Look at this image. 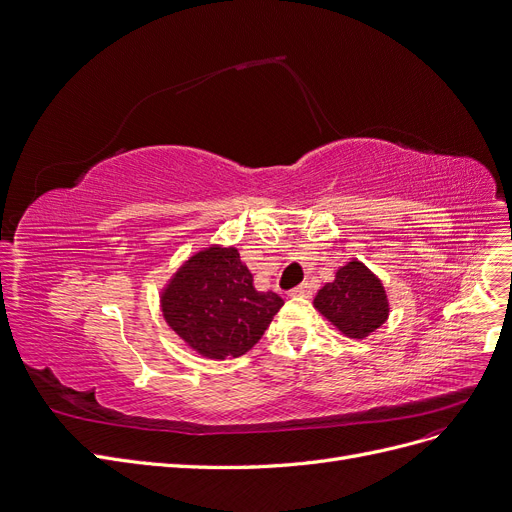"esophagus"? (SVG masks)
Masks as SVG:
<instances>
[{
    "label": "esophagus",
    "mask_w": 512,
    "mask_h": 512,
    "mask_svg": "<svg viewBox=\"0 0 512 512\" xmlns=\"http://www.w3.org/2000/svg\"><path fill=\"white\" fill-rule=\"evenodd\" d=\"M291 295H293V297H310V295H312V287L308 285V282H301L299 287L291 289Z\"/></svg>",
    "instance_id": "1"
}]
</instances>
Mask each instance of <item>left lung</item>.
Wrapping results in <instances>:
<instances>
[{"label":"left lung","instance_id":"left-lung-1","mask_svg":"<svg viewBox=\"0 0 512 512\" xmlns=\"http://www.w3.org/2000/svg\"><path fill=\"white\" fill-rule=\"evenodd\" d=\"M314 308L346 337L363 339L386 323L388 297L380 278L354 259L316 293Z\"/></svg>","mask_w":512,"mask_h":512}]
</instances>
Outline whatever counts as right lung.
<instances>
[{"mask_svg": "<svg viewBox=\"0 0 512 512\" xmlns=\"http://www.w3.org/2000/svg\"><path fill=\"white\" fill-rule=\"evenodd\" d=\"M282 304L280 295L253 287L234 246L196 253L162 293L166 323L187 346L219 361L249 352Z\"/></svg>", "mask_w": 512, "mask_h": 512, "instance_id": "add662e5", "label": "right lung"}]
</instances>
